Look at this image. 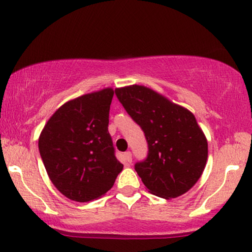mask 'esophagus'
Masks as SVG:
<instances>
[{
  "label": "esophagus",
  "instance_id": "1",
  "mask_svg": "<svg viewBox=\"0 0 252 252\" xmlns=\"http://www.w3.org/2000/svg\"><path fill=\"white\" fill-rule=\"evenodd\" d=\"M131 153L130 152H126L123 154V161H124V164H126V166H130V164H131Z\"/></svg>",
  "mask_w": 252,
  "mask_h": 252
}]
</instances>
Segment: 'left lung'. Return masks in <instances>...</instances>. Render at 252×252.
<instances>
[{
    "instance_id": "1",
    "label": "left lung",
    "mask_w": 252,
    "mask_h": 252,
    "mask_svg": "<svg viewBox=\"0 0 252 252\" xmlns=\"http://www.w3.org/2000/svg\"><path fill=\"white\" fill-rule=\"evenodd\" d=\"M115 92L148 142V156L135 164L148 192L163 199L185 194L200 179L207 161L206 136L194 115L142 85Z\"/></svg>"
}]
</instances>
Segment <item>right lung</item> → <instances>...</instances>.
<instances>
[{
    "mask_svg": "<svg viewBox=\"0 0 252 252\" xmlns=\"http://www.w3.org/2000/svg\"><path fill=\"white\" fill-rule=\"evenodd\" d=\"M114 90L105 88L63 104L43 126L39 152L52 184L71 200L89 202L114 186L123 164L108 131Z\"/></svg>",
    "mask_w": 252,
    "mask_h": 252,
    "instance_id": "add662e5",
    "label": "right lung"
}]
</instances>
